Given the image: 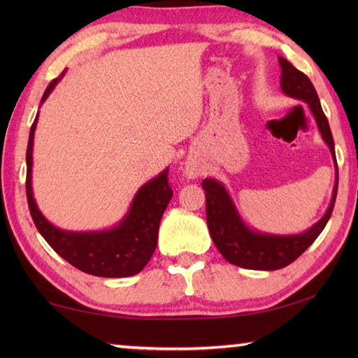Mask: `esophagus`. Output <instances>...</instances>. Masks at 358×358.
Returning <instances> with one entry per match:
<instances>
[{
	"mask_svg": "<svg viewBox=\"0 0 358 358\" xmlns=\"http://www.w3.org/2000/svg\"><path fill=\"white\" fill-rule=\"evenodd\" d=\"M185 173H186L189 178H194V177H197V175H199V169H197V166H194L192 162H186Z\"/></svg>",
	"mask_w": 358,
	"mask_h": 358,
	"instance_id": "1",
	"label": "esophagus"
}]
</instances>
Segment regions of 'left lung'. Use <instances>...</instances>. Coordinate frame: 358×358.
<instances>
[{
  "label": "left lung",
  "instance_id": "left-lung-1",
  "mask_svg": "<svg viewBox=\"0 0 358 358\" xmlns=\"http://www.w3.org/2000/svg\"><path fill=\"white\" fill-rule=\"evenodd\" d=\"M280 64L282 69V92L310 104L314 118L317 121L320 134L330 147L333 159L336 161L333 136L329 121H327L322 107H320L316 88H314L308 76L294 68L287 59L280 58ZM202 187L205 191V197H207V224L210 235L224 259L230 264L241 266V268L280 270L299 259L313 245V241L319 237V234L322 232L327 222H329L338 192V164L336 183L329 210H327L322 220L314 224L308 232L300 235L280 237V235L252 232L241 222L229 194L221 183L211 178H205L202 181Z\"/></svg>",
  "mask_w": 358,
  "mask_h": 358
}]
</instances>
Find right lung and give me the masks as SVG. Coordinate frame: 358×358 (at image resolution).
<instances>
[{
  "mask_svg": "<svg viewBox=\"0 0 358 358\" xmlns=\"http://www.w3.org/2000/svg\"><path fill=\"white\" fill-rule=\"evenodd\" d=\"M64 74V72H63ZM63 74L48 83L41 102L55 87ZM36 121L29 129V141L27 148V199L36 227L45 238L53 251L64 260L85 273L102 278H124L137 275L142 271L153 256L157 245V230L162 213L173 196L169 183V169L159 177L142 186L136 194L128 216L118 227L107 232H64L53 227L36 207L31 191V159H33V138Z\"/></svg>",
  "mask_w": 358,
  "mask_h": 358,
  "instance_id": "1",
  "label": "right lung"
}]
</instances>
